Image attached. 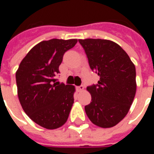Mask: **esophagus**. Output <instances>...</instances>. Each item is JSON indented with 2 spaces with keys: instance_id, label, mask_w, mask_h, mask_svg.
I'll use <instances>...</instances> for the list:
<instances>
[{
  "instance_id": "esophagus-1",
  "label": "esophagus",
  "mask_w": 154,
  "mask_h": 154,
  "mask_svg": "<svg viewBox=\"0 0 154 154\" xmlns=\"http://www.w3.org/2000/svg\"><path fill=\"white\" fill-rule=\"evenodd\" d=\"M77 90L78 91H82L84 90V86H82V85H81V86H79V87H77Z\"/></svg>"
}]
</instances>
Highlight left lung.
Masks as SVG:
<instances>
[{"label":"left lung","mask_w":154,"mask_h":154,"mask_svg":"<svg viewBox=\"0 0 154 154\" xmlns=\"http://www.w3.org/2000/svg\"><path fill=\"white\" fill-rule=\"evenodd\" d=\"M91 69L100 76L97 84L87 87L91 102L85 106L94 125L110 128L121 121L136 92V71L129 55L119 45L100 38L79 39Z\"/></svg>","instance_id":"obj_1"}]
</instances>
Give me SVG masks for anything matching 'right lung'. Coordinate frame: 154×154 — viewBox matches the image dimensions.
<instances>
[{"label": "right lung", "instance_id": "1", "mask_svg": "<svg viewBox=\"0 0 154 154\" xmlns=\"http://www.w3.org/2000/svg\"><path fill=\"white\" fill-rule=\"evenodd\" d=\"M77 39L42 41L29 52L19 66L16 85L20 105L38 125L54 129L67 120L74 102L75 87L57 82L64 54Z\"/></svg>", "mask_w": 154, "mask_h": 154}]
</instances>
